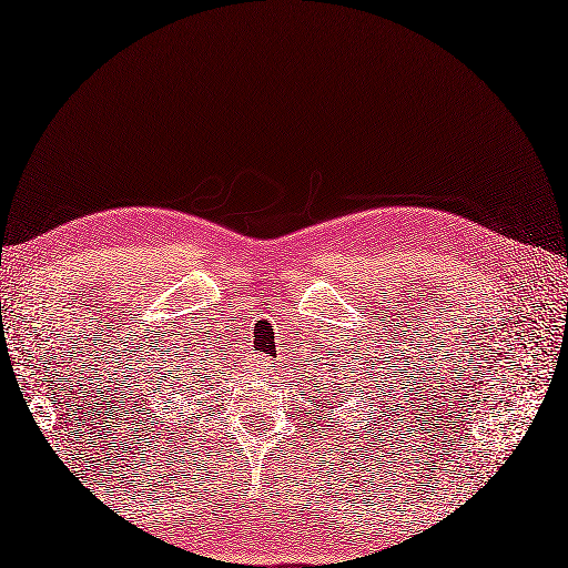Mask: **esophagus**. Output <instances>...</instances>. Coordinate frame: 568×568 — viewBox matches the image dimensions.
I'll list each match as a JSON object with an SVG mask.
<instances>
[{
	"instance_id": "esophagus-1",
	"label": "esophagus",
	"mask_w": 568,
	"mask_h": 568,
	"mask_svg": "<svg viewBox=\"0 0 568 568\" xmlns=\"http://www.w3.org/2000/svg\"><path fill=\"white\" fill-rule=\"evenodd\" d=\"M260 363H267V358H260Z\"/></svg>"
}]
</instances>
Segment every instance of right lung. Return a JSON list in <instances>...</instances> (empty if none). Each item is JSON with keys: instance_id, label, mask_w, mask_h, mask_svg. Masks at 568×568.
I'll return each mask as SVG.
<instances>
[{"instance_id": "right-lung-1", "label": "right lung", "mask_w": 568, "mask_h": 568, "mask_svg": "<svg viewBox=\"0 0 568 568\" xmlns=\"http://www.w3.org/2000/svg\"><path fill=\"white\" fill-rule=\"evenodd\" d=\"M186 389H189V387H186Z\"/></svg>"}]
</instances>
